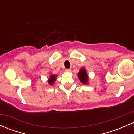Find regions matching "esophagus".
<instances>
[{"mask_svg":"<svg viewBox=\"0 0 134 134\" xmlns=\"http://www.w3.org/2000/svg\"><path fill=\"white\" fill-rule=\"evenodd\" d=\"M66 71H67V72H71V69H66Z\"/></svg>","mask_w":134,"mask_h":134,"instance_id":"1","label":"esophagus"}]
</instances>
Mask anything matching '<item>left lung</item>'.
<instances>
[{"label":"left lung","mask_w":134,"mask_h":134,"mask_svg":"<svg viewBox=\"0 0 134 134\" xmlns=\"http://www.w3.org/2000/svg\"><path fill=\"white\" fill-rule=\"evenodd\" d=\"M78 77L81 82L84 84H87L88 83L89 81V77L88 74H87L86 70L84 68H82L80 69V71L77 74Z\"/></svg>","instance_id":"left-lung-1"}]
</instances>
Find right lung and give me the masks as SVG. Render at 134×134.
Instances as JSON below:
<instances>
[{
	"instance_id": "1",
	"label": "right lung",
	"mask_w": 134,
	"mask_h": 134,
	"mask_svg": "<svg viewBox=\"0 0 134 134\" xmlns=\"http://www.w3.org/2000/svg\"><path fill=\"white\" fill-rule=\"evenodd\" d=\"M56 75H51V76H50V78L48 79V84L51 86L53 85V84H54L55 80H56Z\"/></svg>"
}]
</instances>
